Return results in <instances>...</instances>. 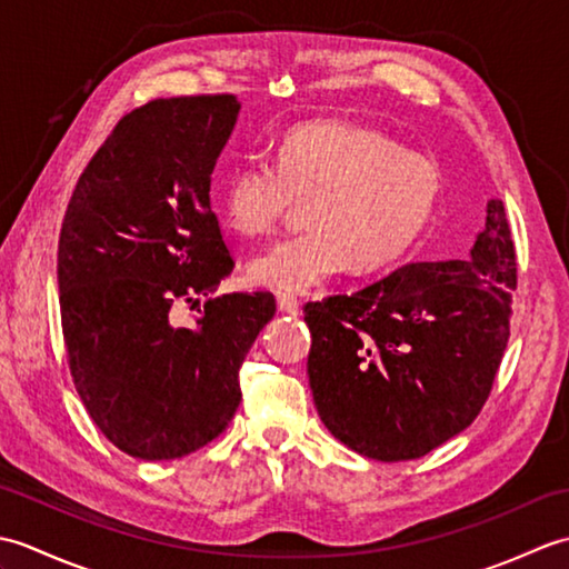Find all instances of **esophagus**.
<instances>
[{"instance_id": "1", "label": "esophagus", "mask_w": 569, "mask_h": 569, "mask_svg": "<svg viewBox=\"0 0 569 569\" xmlns=\"http://www.w3.org/2000/svg\"><path fill=\"white\" fill-rule=\"evenodd\" d=\"M278 300V310L281 312H291V316H296V312L300 310V303H298V298H293V296H278L276 298Z\"/></svg>"}]
</instances>
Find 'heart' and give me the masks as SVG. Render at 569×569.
Listing matches in <instances>:
<instances>
[{"label":"heart","mask_w":569,"mask_h":569,"mask_svg":"<svg viewBox=\"0 0 569 569\" xmlns=\"http://www.w3.org/2000/svg\"><path fill=\"white\" fill-rule=\"evenodd\" d=\"M440 192L430 156L403 151L377 129L322 119L286 131L276 163H239L224 183L222 214L237 234L257 239L310 200V229L249 263L257 286L308 293L349 263L371 271L401 259L432 220Z\"/></svg>","instance_id":"obj_1"}]
</instances>
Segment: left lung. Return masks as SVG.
Here are the masks:
<instances>
[{
    "label": "left lung",
    "mask_w": 569,
    "mask_h": 569,
    "mask_svg": "<svg viewBox=\"0 0 569 569\" xmlns=\"http://www.w3.org/2000/svg\"><path fill=\"white\" fill-rule=\"evenodd\" d=\"M516 247L501 200L467 259L406 263L306 303L308 377L337 440L381 462L418 459L479 416L511 335Z\"/></svg>",
    "instance_id": "left-lung-1"
}]
</instances>
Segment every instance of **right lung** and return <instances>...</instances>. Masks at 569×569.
I'll return each mask as SVG.
<instances>
[{"mask_svg": "<svg viewBox=\"0 0 569 569\" xmlns=\"http://www.w3.org/2000/svg\"><path fill=\"white\" fill-rule=\"evenodd\" d=\"M234 94L151 100L119 119L84 166L58 239L60 322L80 401L139 459H178L220 438L241 401L239 367L276 316L269 291L173 308L232 273L210 176ZM198 303V300H196Z\"/></svg>", "mask_w": 569, "mask_h": 569, "instance_id": "add662e5", "label": "right lung"}]
</instances>
